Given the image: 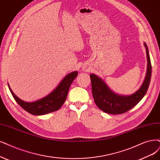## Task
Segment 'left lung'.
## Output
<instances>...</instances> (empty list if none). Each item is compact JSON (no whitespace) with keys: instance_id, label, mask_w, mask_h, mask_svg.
<instances>
[{"instance_id":"left-lung-1","label":"left lung","mask_w":160,"mask_h":160,"mask_svg":"<svg viewBox=\"0 0 160 160\" xmlns=\"http://www.w3.org/2000/svg\"><path fill=\"white\" fill-rule=\"evenodd\" d=\"M147 57V70L144 80L139 89L131 95H120L113 90L107 84L94 74H90L92 90L94 102L99 109L109 114H122L131 109L144 98L151 80L152 65L149 51L146 43H144Z\"/></svg>"}]
</instances>
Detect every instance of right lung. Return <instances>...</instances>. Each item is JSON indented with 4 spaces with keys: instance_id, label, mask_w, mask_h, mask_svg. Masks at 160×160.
Instances as JSON below:
<instances>
[{
    "instance_id": "obj_1",
    "label": "right lung",
    "mask_w": 160,
    "mask_h": 160,
    "mask_svg": "<svg viewBox=\"0 0 160 160\" xmlns=\"http://www.w3.org/2000/svg\"><path fill=\"white\" fill-rule=\"evenodd\" d=\"M78 73V71H74L68 74L48 95L32 102L23 101L15 95L8 84V86L16 102L23 109L33 115H43L56 111L62 107L67 99L70 86Z\"/></svg>"
}]
</instances>
